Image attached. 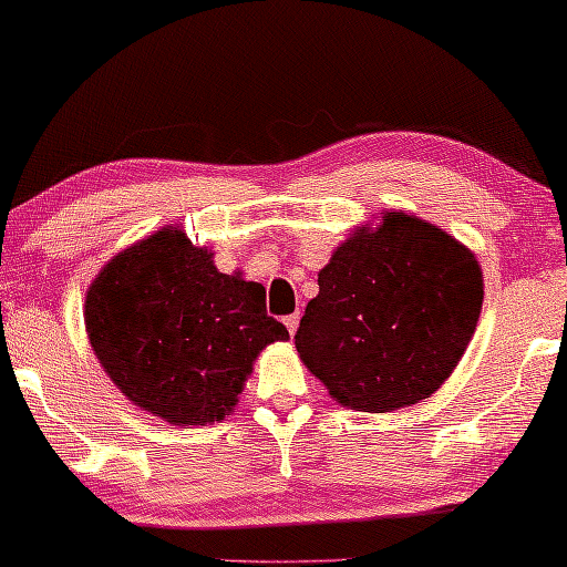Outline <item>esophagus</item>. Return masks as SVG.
I'll return each instance as SVG.
<instances>
[{"mask_svg":"<svg viewBox=\"0 0 567 567\" xmlns=\"http://www.w3.org/2000/svg\"><path fill=\"white\" fill-rule=\"evenodd\" d=\"M284 324H286V330H289V336H293V332H297V328H299V312L286 317Z\"/></svg>","mask_w":567,"mask_h":567,"instance_id":"1","label":"esophagus"}]
</instances>
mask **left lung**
Returning a JSON list of instances; mask_svg holds the SVG:
<instances>
[{
  "label": "left lung",
  "mask_w": 567,
  "mask_h": 567,
  "mask_svg": "<svg viewBox=\"0 0 567 567\" xmlns=\"http://www.w3.org/2000/svg\"><path fill=\"white\" fill-rule=\"evenodd\" d=\"M317 284L293 343L332 400L361 413L431 398L467 351L483 309L475 252L405 212L355 227Z\"/></svg>",
  "instance_id": "left-lung-1"
}]
</instances>
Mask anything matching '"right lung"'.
Masks as SVG:
<instances>
[{"mask_svg":"<svg viewBox=\"0 0 567 567\" xmlns=\"http://www.w3.org/2000/svg\"><path fill=\"white\" fill-rule=\"evenodd\" d=\"M84 328L111 382L173 425L235 413L262 348L289 340L262 284L221 274L212 250L169 224L105 262L84 297Z\"/></svg>","mask_w":567,"mask_h":567,"instance_id":"add662e5","label":"right lung"}]
</instances>
